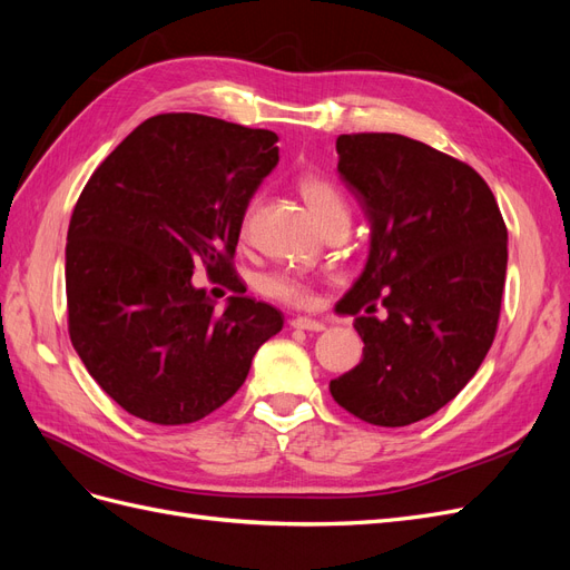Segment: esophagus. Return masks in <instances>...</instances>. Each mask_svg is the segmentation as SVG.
<instances>
[{
    "instance_id": "1",
    "label": "esophagus",
    "mask_w": 570,
    "mask_h": 570,
    "mask_svg": "<svg viewBox=\"0 0 570 570\" xmlns=\"http://www.w3.org/2000/svg\"><path fill=\"white\" fill-rule=\"evenodd\" d=\"M292 327H297V331H308V333H321L325 331V323L316 321V318H308V316H295L289 321Z\"/></svg>"
}]
</instances>
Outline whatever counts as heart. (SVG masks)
<instances>
[{"label": "heart", "instance_id": "obj_1", "mask_svg": "<svg viewBox=\"0 0 570 570\" xmlns=\"http://www.w3.org/2000/svg\"><path fill=\"white\" fill-rule=\"evenodd\" d=\"M299 189L308 204V209L314 212L316 220L321 223L335 212H347L340 189L318 176H304L299 180ZM264 295L271 299H278L283 304L292 306H304L314 299V285L299 271H275L264 278Z\"/></svg>", "mask_w": 570, "mask_h": 570}]
</instances>
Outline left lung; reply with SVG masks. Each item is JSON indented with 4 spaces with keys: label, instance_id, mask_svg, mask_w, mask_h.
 Segmentation results:
<instances>
[{
    "label": "left lung",
    "instance_id": "8db88e82",
    "mask_svg": "<svg viewBox=\"0 0 570 570\" xmlns=\"http://www.w3.org/2000/svg\"><path fill=\"white\" fill-rule=\"evenodd\" d=\"M335 147L337 174L371 223V249L337 302L354 316L364 356L331 381V394L366 423L411 425L452 402L492 347L507 226L469 164L419 140L356 132Z\"/></svg>",
    "mask_w": 570,
    "mask_h": 570
}]
</instances>
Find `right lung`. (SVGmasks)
<instances>
[{
  "instance_id": "right-lung-1",
  "label": "right lung",
  "mask_w": 570,
  "mask_h": 570,
  "mask_svg": "<svg viewBox=\"0 0 570 570\" xmlns=\"http://www.w3.org/2000/svg\"><path fill=\"white\" fill-rule=\"evenodd\" d=\"M278 135L199 114L137 126L85 185L68 226V333L132 416L195 423L243 387L283 314L243 295L233 256ZM202 263L236 292L224 312L191 285Z\"/></svg>"
}]
</instances>
